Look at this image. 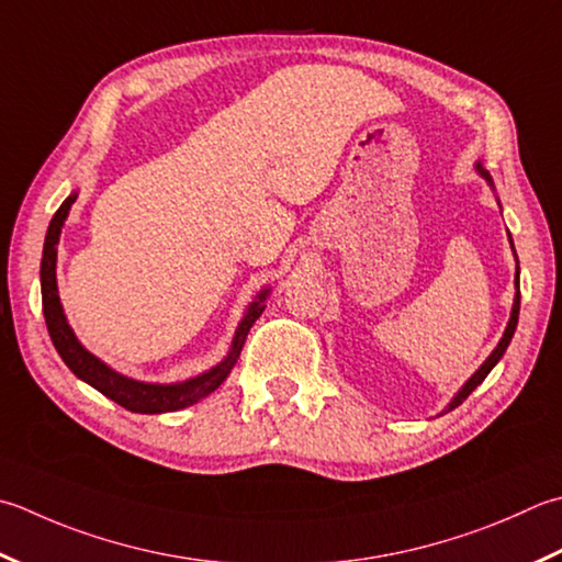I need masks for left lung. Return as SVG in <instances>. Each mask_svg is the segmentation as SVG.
<instances>
[{
	"label": "left lung",
	"instance_id": "1",
	"mask_svg": "<svg viewBox=\"0 0 562 562\" xmlns=\"http://www.w3.org/2000/svg\"><path fill=\"white\" fill-rule=\"evenodd\" d=\"M477 172L482 175V178H485L490 184H492V178H490V172L485 170V168H482V165L477 162ZM509 240H512V236H509ZM514 248V246H512ZM514 256H516V252H514ZM514 284H516V296H514V306H512V316H509V324H507V328H504V336H502V340H499V344H497V348H494L492 350V353H490V358L485 360V362H482V366H480V370L475 372V375H472L465 384H463V390H460L458 394H456V397H453V402H450L448 404V409L446 412H453L456 409V406H460V404H463L468 397H470V392L472 390H475L477 387V384L482 382V380H485L487 375H490V370L494 368V366H497V362H499V358L504 356V350H507V346L512 344V336H514V331H516V324H519V304H521V292H519V266H516V274H514Z\"/></svg>",
	"mask_w": 562,
	"mask_h": 562
}]
</instances>
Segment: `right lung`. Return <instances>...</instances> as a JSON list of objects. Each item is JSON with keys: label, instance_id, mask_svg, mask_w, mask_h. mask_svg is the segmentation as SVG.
Masks as SVG:
<instances>
[{"label": "right lung", "instance_id": "obj_1", "mask_svg": "<svg viewBox=\"0 0 562 562\" xmlns=\"http://www.w3.org/2000/svg\"><path fill=\"white\" fill-rule=\"evenodd\" d=\"M77 200V192H72L68 200L60 204L58 212L53 214L50 224H48V234H46V244H43V258H41V296H43V316H46V326L55 350L63 358L65 366H68L77 378L85 380L87 384H92L97 392H102L104 397L112 402L121 404L128 412L136 414H162V412H178L184 409V406H192L200 400L209 397L218 384H222L228 372L234 370L236 360L240 356V348L246 344V336L250 331V326L256 324V318L266 310V296L270 290H262L256 302L248 306L246 316L240 318V324L236 328L234 344H231L228 356L218 362L216 368L202 372L192 380L184 382H172V384H153V382H138L131 380L126 375H119L116 370L104 366L102 360L94 358L90 350H87L77 336L72 334V328L68 324V318L63 314V304L58 296V282H55V260H58V238H60V228L68 218L70 206Z\"/></svg>", "mask_w": 562, "mask_h": 562}]
</instances>
